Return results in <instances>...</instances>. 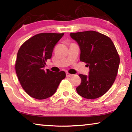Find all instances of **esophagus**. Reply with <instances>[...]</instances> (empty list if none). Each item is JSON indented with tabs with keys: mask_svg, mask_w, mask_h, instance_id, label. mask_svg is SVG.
<instances>
[{
	"mask_svg": "<svg viewBox=\"0 0 132 132\" xmlns=\"http://www.w3.org/2000/svg\"><path fill=\"white\" fill-rule=\"evenodd\" d=\"M66 77H72L73 76V75L70 74V73H66Z\"/></svg>",
	"mask_w": 132,
	"mask_h": 132,
	"instance_id": "1",
	"label": "esophagus"
}]
</instances>
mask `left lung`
I'll return each mask as SVG.
<instances>
[{"label":"left lung","instance_id":"8db88e82","mask_svg":"<svg viewBox=\"0 0 132 132\" xmlns=\"http://www.w3.org/2000/svg\"><path fill=\"white\" fill-rule=\"evenodd\" d=\"M80 49V60L89 66L88 76L79 75L81 82L76 88L79 94L95 99L105 94L114 82L120 58L108 37L94 31L70 33Z\"/></svg>","mask_w":132,"mask_h":132}]
</instances>
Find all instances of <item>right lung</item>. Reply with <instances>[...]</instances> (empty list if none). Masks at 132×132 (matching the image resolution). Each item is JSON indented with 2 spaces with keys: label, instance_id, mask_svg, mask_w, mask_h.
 <instances>
[{
  "label": "right lung",
  "instance_id": "obj_1",
  "mask_svg": "<svg viewBox=\"0 0 132 132\" xmlns=\"http://www.w3.org/2000/svg\"><path fill=\"white\" fill-rule=\"evenodd\" d=\"M64 34L41 33L26 41L17 53L15 68L24 91L31 97L44 100L53 95L66 77L64 71L56 73L44 69L52 57L53 48Z\"/></svg>",
  "mask_w": 132,
  "mask_h": 132
}]
</instances>
